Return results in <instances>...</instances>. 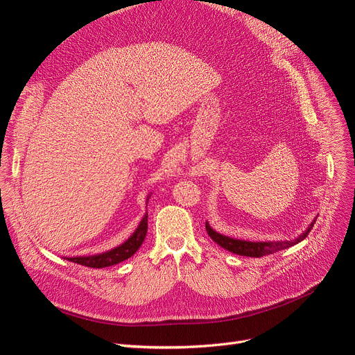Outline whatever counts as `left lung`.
<instances>
[{
    "label": "left lung",
    "mask_w": 355,
    "mask_h": 355,
    "mask_svg": "<svg viewBox=\"0 0 355 355\" xmlns=\"http://www.w3.org/2000/svg\"><path fill=\"white\" fill-rule=\"evenodd\" d=\"M317 219H314L311 222V225L308 227V230L305 232H302L299 235L297 239L292 240V241H261V243H253V241H244V240H235V239H230V237H225V235L213 231L209 223H206V231L209 234V237L219 244L223 249H227L235 254H240V256H249V257H262L266 254H272L275 252H280L287 249L290 245H295L297 243L302 241L304 239L308 237L309 231L313 230L314 223Z\"/></svg>",
    "instance_id": "8db88e82"
}]
</instances>
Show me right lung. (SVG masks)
I'll use <instances>...</instances> for the list:
<instances>
[{
    "label": "right lung",
    "instance_id": "add662e5",
    "mask_svg": "<svg viewBox=\"0 0 355 355\" xmlns=\"http://www.w3.org/2000/svg\"><path fill=\"white\" fill-rule=\"evenodd\" d=\"M148 231V214H145V218L142 219V222L139 223L137 230L135 231V234L128 239L125 243H123L121 245L115 247V249L102 253V254H94V256H83V257H69L68 261L75 262L83 266H89V268H105V266H112L115 263H120L128 257L133 256L139 247L142 245L145 235Z\"/></svg>",
    "mask_w": 355,
    "mask_h": 355
}]
</instances>
